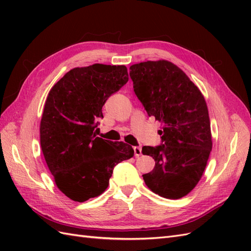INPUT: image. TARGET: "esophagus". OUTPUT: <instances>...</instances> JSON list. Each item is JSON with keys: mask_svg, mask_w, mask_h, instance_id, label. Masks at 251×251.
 Wrapping results in <instances>:
<instances>
[{"mask_svg": "<svg viewBox=\"0 0 251 251\" xmlns=\"http://www.w3.org/2000/svg\"><path fill=\"white\" fill-rule=\"evenodd\" d=\"M134 154L136 157H139L141 155V147H134Z\"/></svg>", "mask_w": 251, "mask_h": 251, "instance_id": "obj_1", "label": "esophagus"}]
</instances>
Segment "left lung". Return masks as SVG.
I'll return each instance as SVG.
<instances>
[{"instance_id":"obj_1","label":"left lung","mask_w":251,"mask_h":251,"mask_svg":"<svg viewBox=\"0 0 251 251\" xmlns=\"http://www.w3.org/2000/svg\"><path fill=\"white\" fill-rule=\"evenodd\" d=\"M134 92L149 116L162 127V143L143 147L155 166L142 175L151 192L180 199L198 184L212 148L208 109L199 88L169 60H148L130 67Z\"/></svg>"}]
</instances>
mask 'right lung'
<instances>
[{
	"label": "right lung",
	"mask_w": 251,
	"mask_h": 251,
	"mask_svg": "<svg viewBox=\"0 0 251 251\" xmlns=\"http://www.w3.org/2000/svg\"><path fill=\"white\" fill-rule=\"evenodd\" d=\"M126 67L94 64L67 72L50 90L40 126L41 147L58 189L75 202L101 195L131 146L97 137L102 105L127 82Z\"/></svg>",
	"instance_id": "1"
}]
</instances>
